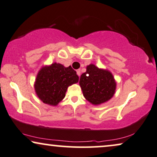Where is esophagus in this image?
I'll return each instance as SVG.
<instances>
[{"label":"esophagus","instance_id":"34e87169","mask_svg":"<svg viewBox=\"0 0 157 157\" xmlns=\"http://www.w3.org/2000/svg\"><path fill=\"white\" fill-rule=\"evenodd\" d=\"M77 74L78 75L79 77H80V75H81V70H77Z\"/></svg>","mask_w":157,"mask_h":157}]
</instances>
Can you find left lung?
Segmentation results:
<instances>
[{
  "label": "left lung",
  "instance_id": "8db88e82",
  "mask_svg": "<svg viewBox=\"0 0 157 157\" xmlns=\"http://www.w3.org/2000/svg\"><path fill=\"white\" fill-rule=\"evenodd\" d=\"M80 85L84 97L90 103L99 105L113 96L116 83L110 72L90 64L86 72L81 75Z\"/></svg>",
  "mask_w": 157,
  "mask_h": 157
}]
</instances>
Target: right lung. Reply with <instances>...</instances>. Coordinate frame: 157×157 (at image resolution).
Instances as JSON below:
<instances>
[{
    "mask_svg": "<svg viewBox=\"0 0 157 157\" xmlns=\"http://www.w3.org/2000/svg\"><path fill=\"white\" fill-rule=\"evenodd\" d=\"M79 80L76 71L54 63L41 68L37 75L34 87L38 97L44 103L57 105L65 97L67 87Z\"/></svg>",
    "mask_w": 157,
    "mask_h": 157,
    "instance_id": "add662e5",
    "label": "right lung"
}]
</instances>
